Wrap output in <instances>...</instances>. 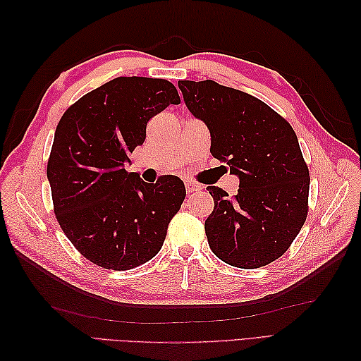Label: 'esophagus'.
<instances>
[{"mask_svg":"<svg viewBox=\"0 0 361 361\" xmlns=\"http://www.w3.org/2000/svg\"><path fill=\"white\" fill-rule=\"evenodd\" d=\"M197 190H202V186L197 185V183H186V192L188 194H194Z\"/></svg>","mask_w":361,"mask_h":361,"instance_id":"1","label":"esophagus"}]
</instances>
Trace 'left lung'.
<instances>
[{
    "mask_svg": "<svg viewBox=\"0 0 361 361\" xmlns=\"http://www.w3.org/2000/svg\"><path fill=\"white\" fill-rule=\"evenodd\" d=\"M186 106L211 133V153L239 176L237 195L208 186L209 248L224 262L259 268L279 259L309 211V167L295 130L265 102L214 80H180Z\"/></svg>",
    "mask_w": 361,
    "mask_h": 361,
    "instance_id": "1",
    "label": "left lung"
}]
</instances>
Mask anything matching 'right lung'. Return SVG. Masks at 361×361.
Here are the masks:
<instances>
[{"instance_id": "add662e5", "label": "right lung", "mask_w": 361, "mask_h": 361, "mask_svg": "<svg viewBox=\"0 0 361 361\" xmlns=\"http://www.w3.org/2000/svg\"><path fill=\"white\" fill-rule=\"evenodd\" d=\"M180 102L166 79L116 78L82 96L59 121L46 169L54 212L90 262L124 271L163 247L185 183L175 175L145 183L124 163L142 145L150 118Z\"/></svg>"}]
</instances>
